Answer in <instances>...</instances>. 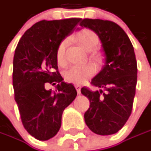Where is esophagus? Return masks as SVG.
Instances as JSON below:
<instances>
[{
	"instance_id": "obj_1",
	"label": "esophagus",
	"mask_w": 151,
	"mask_h": 151,
	"mask_svg": "<svg viewBox=\"0 0 151 151\" xmlns=\"http://www.w3.org/2000/svg\"><path fill=\"white\" fill-rule=\"evenodd\" d=\"M75 88H76V91L78 93H81V86L80 85H75Z\"/></svg>"
}]
</instances>
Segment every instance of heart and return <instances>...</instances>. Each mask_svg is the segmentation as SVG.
Returning <instances> with one entry per match:
<instances>
[{
  "mask_svg": "<svg viewBox=\"0 0 151 151\" xmlns=\"http://www.w3.org/2000/svg\"><path fill=\"white\" fill-rule=\"evenodd\" d=\"M77 41L81 45L88 50H92L96 47L99 43V37L90 29L84 28L81 30L76 35ZM68 45V39H63L59 43L57 50H56V58L58 64L63 66L66 63L65 58V50ZM96 69L92 64H84V65H74L65 71L64 78L69 82L74 84H81L91 76L94 75Z\"/></svg>",
  "mask_w": 151,
  "mask_h": 151,
  "instance_id": "obj_1",
  "label": "heart"
}]
</instances>
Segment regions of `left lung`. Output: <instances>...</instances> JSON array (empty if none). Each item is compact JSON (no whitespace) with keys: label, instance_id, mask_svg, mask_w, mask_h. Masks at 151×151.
I'll list each match as a JSON object with an SVG mask.
<instances>
[{"label":"left lung","instance_id":"8db88e82","mask_svg":"<svg viewBox=\"0 0 151 151\" xmlns=\"http://www.w3.org/2000/svg\"><path fill=\"white\" fill-rule=\"evenodd\" d=\"M80 26L96 32L105 57L104 68L91 81L99 90L81 89L90 102L84 114L85 122L96 134H114L132 111L137 77L134 49L124 30L113 21L84 19Z\"/></svg>","mask_w":151,"mask_h":151}]
</instances>
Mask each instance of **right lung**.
<instances>
[{
    "label": "right lung",
    "mask_w": 151,
    "mask_h": 151,
    "mask_svg": "<svg viewBox=\"0 0 151 151\" xmlns=\"http://www.w3.org/2000/svg\"><path fill=\"white\" fill-rule=\"evenodd\" d=\"M81 19L41 20L29 28L18 43L14 57L13 86L22 124L36 139L45 141L59 131L63 110L76 97L72 83L61 76L56 50ZM46 82L56 91H46Z\"/></svg>",
    "instance_id": "obj_1"
}]
</instances>
